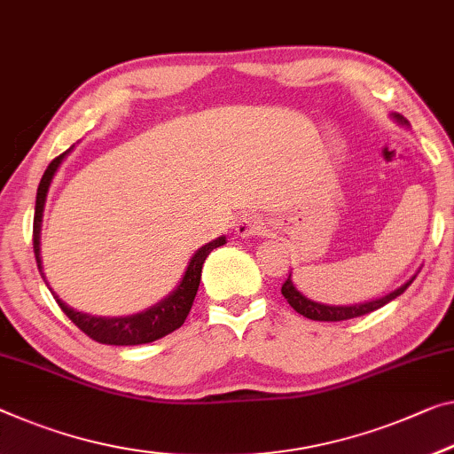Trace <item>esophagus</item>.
<instances>
[{"mask_svg": "<svg viewBox=\"0 0 454 454\" xmlns=\"http://www.w3.org/2000/svg\"><path fill=\"white\" fill-rule=\"evenodd\" d=\"M235 231L241 237H255V235H262L263 231H266V223H263L260 215H254V213L243 215L239 223H237Z\"/></svg>", "mask_w": 454, "mask_h": 454, "instance_id": "1", "label": "esophagus"}]
</instances>
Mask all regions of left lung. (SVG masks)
Instances as JSON below:
<instances>
[{
  "label": "left lung",
  "instance_id": "obj_1",
  "mask_svg": "<svg viewBox=\"0 0 454 454\" xmlns=\"http://www.w3.org/2000/svg\"><path fill=\"white\" fill-rule=\"evenodd\" d=\"M394 117H395L397 121L408 123L402 115H394ZM414 278H412V280H408L403 286H400V288H397V290L389 292L387 296L378 298V300H372V302L351 304V306H329V304L315 302V300H309L304 294H300V292L294 288V282H292L290 276H288V280L282 284V294H284L286 300H288V304L292 306V309H294L296 312H300V315H302V317L310 318V320H323V323H339V320H348V318H357V317L369 315V312L381 309L383 304L392 302L394 298L400 296L402 292L406 290L408 286L414 282Z\"/></svg>",
  "mask_w": 454,
  "mask_h": 454
}]
</instances>
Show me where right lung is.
<instances>
[{
  "label": "right lung",
  "mask_w": 454,
  "mask_h": 454,
  "mask_svg": "<svg viewBox=\"0 0 454 454\" xmlns=\"http://www.w3.org/2000/svg\"><path fill=\"white\" fill-rule=\"evenodd\" d=\"M65 154H60L48 164V168L42 174V180L38 184V192H36V208H34V255H36V263L42 278H44V271H42V257H40V229H42V213H44V203H46V194L48 188H51V183L54 178V172L59 170V166L62 160H65ZM225 243V237H217V239L207 243V246L200 247L197 254L191 257L188 262V268L184 271L183 280L176 286V290L172 292L170 296H166L164 300H160L156 306L152 309L139 312V315H131V317H117V318H106V317H90L85 315V312H76L71 306H67L62 300L54 294L52 288V296L57 300L62 312L73 320V323L79 326V329L90 337L97 343L103 345H144V343H152V340H158L170 334L172 331H176L183 326V323L191 312V306L194 302V296H197L199 284H200V271H203V263L207 260V255L211 254L213 249L221 247ZM48 286V282H46Z\"/></svg>",
  "instance_id": "obj_1"
}]
</instances>
